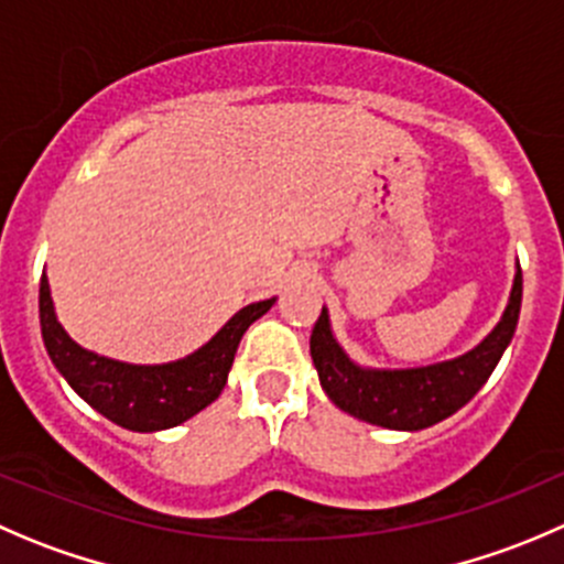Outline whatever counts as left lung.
I'll return each instance as SVG.
<instances>
[{
  "label": "left lung",
  "instance_id": "left-lung-1",
  "mask_svg": "<svg viewBox=\"0 0 564 564\" xmlns=\"http://www.w3.org/2000/svg\"><path fill=\"white\" fill-rule=\"evenodd\" d=\"M521 297L523 275L516 264L505 314L477 347L457 358L408 369H380L349 358L333 333L330 314L322 308L311 333V358L319 375V386L336 408L377 427L404 433L433 427L471 402L474 393L494 375L496 364L516 336Z\"/></svg>",
  "mask_w": 564,
  "mask_h": 564
}]
</instances>
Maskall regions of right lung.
Wrapping results in <instances>:
<instances>
[{"instance_id": "obj_1", "label": "right lung", "mask_w": 564, "mask_h": 564, "mask_svg": "<svg viewBox=\"0 0 564 564\" xmlns=\"http://www.w3.org/2000/svg\"><path fill=\"white\" fill-rule=\"evenodd\" d=\"M275 305V297L239 308L204 347L171 364H126L85 349L65 333L52 286L41 278V333L63 380L93 410L131 433H160L193 419L226 388L245 330Z\"/></svg>"}]
</instances>
